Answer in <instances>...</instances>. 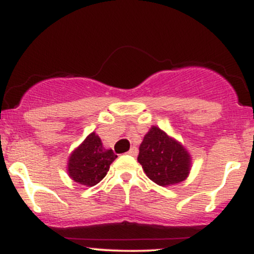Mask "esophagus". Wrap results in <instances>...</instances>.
I'll return each mask as SVG.
<instances>
[{
  "instance_id": "1",
  "label": "esophagus",
  "mask_w": 254,
  "mask_h": 254,
  "mask_svg": "<svg viewBox=\"0 0 254 254\" xmlns=\"http://www.w3.org/2000/svg\"><path fill=\"white\" fill-rule=\"evenodd\" d=\"M127 154H130V155L132 156H137V154H138V149H137L136 147H131V149L127 151Z\"/></svg>"
}]
</instances>
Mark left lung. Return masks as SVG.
I'll return each instance as SVG.
<instances>
[{"instance_id":"1","label":"left lung","mask_w":254,"mask_h":254,"mask_svg":"<svg viewBox=\"0 0 254 254\" xmlns=\"http://www.w3.org/2000/svg\"><path fill=\"white\" fill-rule=\"evenodd\" d=\"M137 160L147 177L160 186L184 182L191 170L188 150L157 127H151L144 136Z\"/></svg>"}]
</instances>
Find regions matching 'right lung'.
<instances>
[{"instance_id":"1","label":"right lung","mask_w":254,"mask_h":254,"mask_svg":"<svg viewBox=\"0 0 254 254\" xmlns=\"http://www.w3.org/2000/svg\"><path fill=\"white\" fill-rule=\"evenodd\" d=\"M116 157L113 150L105 149L100 137L92 132L69 156V177L81 185H97L106 176Z\"/></svg>"}]
</instances>
